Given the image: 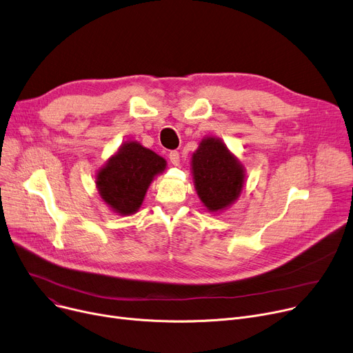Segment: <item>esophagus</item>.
<instances>
[{"instance_id": "esophagus-1", "label": "esophagus", "mask_w": 353, "mask_h": 353, "mask_svg": "<svg viewBox=\"0 0 353 353\" xmlns=\"http://www.w3.org/2000/svg\"><path fill=\"white\" fill-rule=\"evenodd\" d=\"M169 159H170L172 164H174V166H179V163H180V153H179L177 150H172V152L169 153Z\"/></svg>"}]
</instances>
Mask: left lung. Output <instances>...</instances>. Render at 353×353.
Wrapping results in <instances>:
<instances>
[{
    "mask_svg": "<svg viewBox=\"0 0 353 353\" xmlns=\"http://www.w3.org/2000/svg\"><path fill=\"white\" fill-rule=\"evenodd\" d=\"M196 190L210 211H220L236 200L244 185L243 166L220 139L207 137L192 159Z\"/></svg>",
    "mask_w": 353,
    "mask_h": 353,
    "instance_id": "left-lung-1",
    "label": "left lung"
}]
</instances>
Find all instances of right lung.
I'll return each mask as SVG.
<instances>
[{
    "label": "right lung",
    "instance_id": "add662e5",
    "mask_svg": "<svg viewBox=\"0 0 353 353\" xmlns=\"http://www.w3.org/2000/svg\"><path fill=\"white\" fill-rule=\"evenodd\" d=\"M164 169L166 160L154 152L137 142L125 143L99 170V194L116 213L130 216L142 205L153 177Z\"/></svg>",
    "mask_w": 353,
    "mask_h": 353
}]
</instances>
